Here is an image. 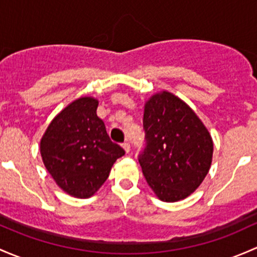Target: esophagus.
<instances>
[{"label":"esophagus","instance_id":"obj_1","mask_svg":"<svg viewBox=\"0 0 257 257\" xmlns=\"http://www.w3.org/2000/svg\"><path fill=\"white\" fill-rule=\"evenodd\" d=\"M121 147H123V149L125 153H129V151H131V144H129L128 142H124L123 144H121Z\"/></svg>","mask_w":257,"mask_h":257}]
</instances>
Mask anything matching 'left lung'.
<instances>
[{
  "instance_id": "8db88e82",
  "label": "left lung",
  "mask_w": 257,
  "mask_h": 257,
  "mask_svg": "<svg viewBox=\"0 0 257 257\" xmlns=\"http://www.w3.org/2000/svg\"><path fill=\"white\" fill-rule=\"evenodd\" d=\"M147 147L139 164L151 190L163 202L187 198L203 182L213 158V140L193 109L169 91L144 106Z\"/></svg>"
}]
</instances>
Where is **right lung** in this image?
<instances>
[{"label": "right lung", "mask_w": 257, "mask_h": 257, "mask_svg": "<svg viewBox=\"0 0 257 257\" xmlns=\"http://www.w3.org/2000/svg\"><path fill=\"white\" fill-rule=\"evenodd\" d=\"M98 99H75L54 117L40 139V155L56 185L76 198H90L109 176L124 150L97 117Z\"/></svg>", "instance_id": "1"}]
</instances>
